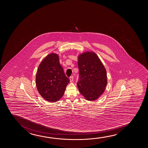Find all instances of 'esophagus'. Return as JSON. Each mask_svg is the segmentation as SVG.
Listing matches in <instances>:
<instances>
[{"mask_svg":"<svg viewBox=\"0 0 148 148\" xmlns=\"http://www.w3.org/2000/svg\"><path fill=\"white\" fill-rule=\"evenodd\" d=\"M73 79H74V78H73V76H71V77H70V81L72 82H73Z\"/></svg>","mask_w":148,"mask_h":148,"instance_id":"34e87169","label":"esophagus"}]
</instances>
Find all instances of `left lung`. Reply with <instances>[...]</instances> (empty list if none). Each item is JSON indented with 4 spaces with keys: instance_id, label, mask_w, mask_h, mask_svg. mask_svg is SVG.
<instances>
[{
    "instance_id": "1",
    "label": "left lung",
    "mask_w": 148,
    "mask_h": 148,
    "mask_svg": "<svg viewBox=\"0 0 148 148\" xmlns=\"http://www.w3.org/2000/svg\"><path fill=\"white\" fill-rule=\"evenodd\" d=\"M79 91L88 101L97 99L105 91L107 84L105 68L95 53L85 52L78 57Z\"/></svg>"
}]
</instances>
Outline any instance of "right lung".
<instances>
[{
    "instance_id": "obj_1",
    "label": "right lung",
    "mask_w": 148,
    "mask_h": 148,
    "mask_svg": "<svg viewBox=\"0 0 148 148\" xmlns=\"http://www.w3.org/2000/svg\"><path fill=\"white\" fill-rule=\"evenodd\" d=\"M69 81L57 54L52 53L47 56L39 66L36 76L37 88L47 101L55 102L60 99Z\"/></svg>"
}]
</instances>
